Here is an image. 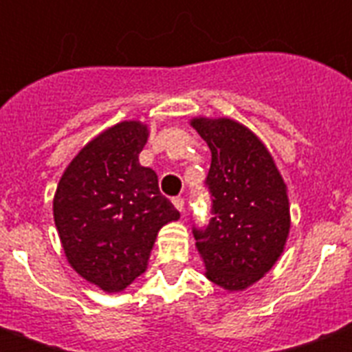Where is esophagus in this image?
I'll return each instance as SVG.
<instances>
[{
  "instance_id": "esophagus-1",
  "label": "esophagus",
  "mask_w": 352,
  "mask_h": 352,
  "mask_svg": "<svg viewBox=\"0 0 352 352\" xmlns=\"http://www.w3.org/2000/svg\"><path fill=\"white\" fill-rule=\"evenodd\" d=\"M173 206H175L179 212H185V198L175 196V198H173Z\"/></svg>"
}]
</instances>
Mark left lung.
<instances>
[{
	"mask_svg": "<svg viewBox=\"0 0 352 352\" xmlns=\"http://www.w3.org/2000/svg\"><path fill=\"white\" fill-rule=\"evenodd\" d=\"M212 150L204 185L210 219L192 226L206 277L227 291L252 285L281 256L289 235L285 183L266 146L233 119H195Z\"/></svg>",
	"mask_w": 352,
	"mask_h": 352,
	"instance_id": "1",
	"label": "left lung"
}]
</instances>
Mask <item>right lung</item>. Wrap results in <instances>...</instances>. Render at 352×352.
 <instances>
[{
    "label": "right lung",
    "mask_w": 352,
    "mask_h": 352,
    "mask_svg": "<svg viewBox=\"0 0 352 352\" xmlns=\"http://www.w3.org/2000/svg\"><path fill=\"white\" fill-rule=\"evenodd\" d=\"M148 129L123 121L96 136L57 185L54 219L69 264L104 291L142 276L160 227L179 219L157 175L138 164Z\"/></svg>",
    "instance_id": "1"
}]
</instances>
